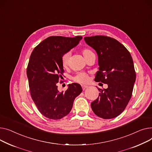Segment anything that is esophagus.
<instances>
[{"label": "esophagus", "mask_w": 152, "mask_h": 152, "mask_svg": "<svg viewBox=\"0 0 152 152\" xmlns=\"http://www.w3.org/2000/svg\"><path fill=\"white\" fill-rule=\"evenodd\" d=\"M82 89H83V90H86V89L87 88H88V86H86V85H82Z\"/></svg>", "instance_id": "esophagus-1"}]
</instances>
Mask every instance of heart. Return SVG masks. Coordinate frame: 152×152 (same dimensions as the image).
Returning a JSON list of instances; mask_svg holds the SVG:
<instances>
[{"label":"heart","mask_w":152,"mask_h":152,"mask_svg":"<svg viewBox=\"0 0 152 152\" xmlns=\"http://www.w3.org/2000/svg\"><path fill=\"white\" fill-rule=\"evenodd\" d=\"M82 53L83 56H84L85 59L90 55H91L93 52L89 49L85 48L82 50ZM69 58H70V53H67L66 54H64L62 58V65L64 67H66L68 66L69 64ZM88 76L84 73H78L74 77V81L76 82L80 83H86L88 82Z\"/></svg>","instance_id":"heart-1"}]
</instances>
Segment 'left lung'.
Wrapping results in <instances>:
<instances>
[{"label": "left lung", "instance_id": "obj_1", "mask_svg": "<svg viewBox=\"0 0 152 152\" xmlns=\"http://www.w3.org/2000/svg\"><path fill=\"white\" fill-rule=\"evenodd\" d=\"M84 40L98 56L99 67L94 80L108 85L107 89L99 88V97L91 102V109L100 118L117 117L128 105L136 81L131 55L121 43L109 37L96 35Z\"/></svg>", "mask_w": 152, "mask_h": 152}]
</instances>
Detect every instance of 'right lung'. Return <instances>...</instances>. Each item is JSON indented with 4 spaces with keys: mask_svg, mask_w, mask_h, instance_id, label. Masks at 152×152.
I'll list each match as a JSON object with an SVG mask.
<instances>
[{
    "mask_svg": "<svg viewBox=\"0 0 152 152\" xmlns=\"http://www.w3.org/2000/svg\"><path fill=\"white\" fill-rule=\"evenodd\" d=\"M82 39V36L49 37L32 52L27 68L31 95L39 112L48 118L59 120L68 115L75 97L82 92L76 83L69 84L65 92H59L57 86L64 72L62 56Z\"/></svg>",
    "mask_w": 152,
    "mask_h": 152,
    "instance_id": "1",
    "label": "right lung"
}]
</instances>
